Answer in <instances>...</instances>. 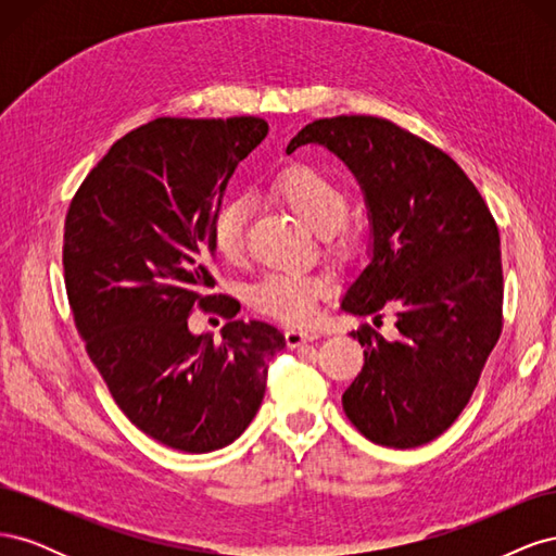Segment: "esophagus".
Returning <instances> with one entry per match:
<instances>
[{
  "label": "esophagus",
  "mask_w": 556,
  "mask_h": 556,
  "mask_svg": "<svg viewBox=\"0 0 556 556\" xmlns=\"http://www.w3.org/2000/svg\"><path fill=\"white\" fill-rule=\"evenodd\" d=\"M317 339L315 331H306V329H288L285 331V343L290 348H301L304 343H311Z\"/></svg>",
  "instance_id": "34e87169"
}]
</instances>
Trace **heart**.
<instances>
[{"label":"heart","instance_id":"b5f03b06","mask_svg":"<svg viewBox=\"0 0 556 556\" xmlns=\"http://www.w3.org/2000/svg\"><path fill=\"white\" fill-rule=\"evenodd\" d=\"M271 194L319 237L339 229L348 215L345 190L311 164H292L282 169L271 182ZM211 245L225 262H237L243 255L245 206L241 201H227L215 211ZM339 245L348 248V241L341 239ZM327 290V280L319 276L268 274L252 288L250 304L280 323H304L311 317L315 301L325 296Z\"/></svg>","mask_w":556,"mask_h":556}]
</instances>
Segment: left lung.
I'll use <instances>...</instances> for the list:
<instances>
[{
    "instance_id": "obj_1",
    "label": "left lung",
    "mask_w": 556,
    "mask_h": 556,
    "mask_svg": "<svg viewBox=\"0 0 556 556\" xmlns=\"http://www.w3.org/2000/svg\"><path fill=\"white\" fill-rule=\"evenodd\" d=\"M317 143L362 185L371 260L341 308L396 311L399 339L364 325L362 374L343 410L368 441L417 447L452 427L473 394L503 327L501 239L478 188L441 148L374 115L323 117L288 153Z\"/></svg>"
}]
</instances>
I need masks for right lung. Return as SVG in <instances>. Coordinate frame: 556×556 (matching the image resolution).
Masks as SVG:
<instances>
[{
  "label": "right lung",
  "instance_id": "add662e5",
  "mask_svg": "<svg viewBox=\"0 0 556 556\" xmlns=\"http://www.w3.org/2000/svg\"><path fill=\"white\" fill-rule=\"evenodd\" d=\"M268 134L262 117H157L117 139L64 220L74 323L131 425L182 452L233 443L257 415L285 336L215 288L211 223L227 182ZM194 307L232 319L224 341L194 337Z\"/></svg>",
  "mask_w": 556,
  "mask_h": 556
}]
</instances>
